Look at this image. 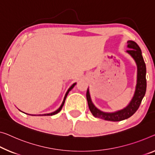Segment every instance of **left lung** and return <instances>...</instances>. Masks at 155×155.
Instances as JSON below:
<instances>
[{"label":"left lung","mask_w":155,"mask_h":155,"mask_svg":"<svg viewBox=\"0 0 155 155\" xmlns=\"http://www.w3.org/2000/svg\"><path fill=\"white\" fill-rule=\"evenodd\" d=\"M127 47L130 49L127 50V53L132 57L137 65V81L134 96L125 108L112 113L103 112L97 109L92 102L88 88L87 91L88 105L91 114L96 118L110 121H120L130 118L139 109L142 100L146 94L147 86L146 78V66L143 58L141 50L137 43L133 41H127Z\"/></svg>","instance_id":"obj_1"}]
</instances>
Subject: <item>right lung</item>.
I'll return each instance as SVG.
<instances>
[{
  "label": "right lung",
  "mask_w": 155,
  "mask_h": 155,
  "mask_svg": "<svg viewBox=\"0 0 155 155\" xmlns=\"http://www.w3.org/2000/svg\"><path fill=\"white\" fill-rule=\"evenodd\" d=\"M75 84H76V83H74V84H72V86H71V87L69 88V89H68L67 92L66 93L65 96H64V101H63V102H62V103H61V104L60 107H59L58 109H57L56 111H54V112H52V113H50V114H44V115H43V116H53V115H54V114H56L59 113V111H60L61 110V109H62V107L64 106V102H65V100H66V97H67V95H68V92H69V91H71V90L73 88L75 87Z\"/></svg>",
  "instance_id": "right-lung-1"
}]
</instances>
